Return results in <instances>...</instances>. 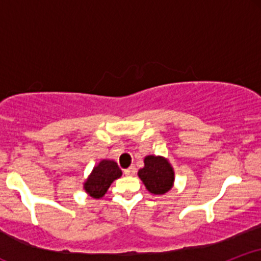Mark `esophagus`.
<instances>
[{"instance_id":"obj_1","label":"esophagus","mask_w":261,"mask_h":261,"mask_svg":"<svg viewBox=\"0 0 261 261\" xmlns=\"http://www.w3.org/2000/svg\"><path fill=\"white\" fill-rule=\"evenodd\" d=\"M124 174L127 176H133L136 174V168H135V167H130V168L124 170Z\"/></svg>"}]
</instances>
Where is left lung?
<instances>
[{
    "instance_id": "8db88e82",
    "label": "left lung",
    "mask_w": 261,
    "mask_h": 261,
    "mask_svg": "<svg viewBox=\"0 0 261 261\" xmlns=\"http://www.w3.org/2000/svg\"><path fill=\"white\" fill-rule=\"evenodd\" d=\"M145 167L139 170L140 179L149 193L163 195L174 184V170L168 160L161 155H146Z\"/></svg>"
}]
</instances>
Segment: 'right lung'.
<instances>
[{"label": "right lung", "instance_id": "add662e5", "mask_svg": "<svg viewBox=\"0 0 261 261\" xmlns=\"http://www.w3.org/2000/svg\"><path fill=\"white\" fill-rule=\"evenodd\" d=\"M121 169L116 162L110 160L100 161L92 170L83 184L86 193L94 199H100L106 195L112 182L121 176Z\"/></svg>", "mask_w": 261, "mask_h": 261}]
</instances>
